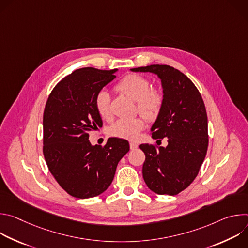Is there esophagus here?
Wrapping results in <instances>:
<instances>
[{
    "label": "esophagus",
    "mask_w": 248,
    "mask_h": 248,
    "mask_svg": "<svg viewBox=\"0 0 248 248\" xmlns=\"http://www.w3.org/2000/svg\"><path fill=\"white\" fill-rule=\"evenodd\" d=\"M129 146H130V149H131V150H134V149L137 148V144H136L135 142H130V143H129Z\"/></svg>",
    "instance_id": "obj_1"
}]
</instances>
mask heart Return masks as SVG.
Returning a JSON list of instances; mask_svg holds the SVG:
<instances>
[{"instance_id":"heart-1","label":"heart","mask_w":248,"mask_h":248,"mask_svg":"<svg viewBox=\"0 0 248 248\" xmlns=\"http://www.w3.org/2000/svg\"><path fill=\"white\" fill-rule=\"evenodd\" d=\"M116 89L137 103L138 112L147 120H155L163 107L164 95L160 89L150 88L149 80L139 75H127L116 85ZM110 94L107 90H101L95 97V108L102 119L111 117ZM144 128V122L139 119H122L117 121L111 127L113 136L134 139L138 132Z\"/></svg>"}]
</instances>
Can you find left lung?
Wrapping results in <instances>:
<instances>
[{
    "label": "left lung",
    "instance_id": "obj_1",
    "mask_svg": "<svg viewBox=\"0 0 248 248\" xmlns=\"http://www.w3.org/2000/svg\"><path fill=\"white\" fill-rule=\"evenodd\" d=\"M151 73L161 80L164 103L151 126L152 137L168 140L166 147L140 144L145 154V184L160 195H176L196 178L208 148V121L203 99L193 82L179 69L166 64L130 68Z\"/></svg>",
    "mask_w": 248,
    "mask_h": 248
}]
</instances>
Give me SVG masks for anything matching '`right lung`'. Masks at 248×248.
<instances>
[{
	"mask_svg": "<svg viewBox=\"0 0 248 248\" xmlns=\"http://www.w3.org/2000/svg\"><path fill=\"white\" fill-rule=\"evenodd\" d=\"M118 69L83 67L62 78L51 92L43 116V153L55 180L69 195L90 198L111 186L117 166L129 151L125 139L110 137L92 145L89 133L102 127L95 97L116 78Z\"/></svg>",
	"mask_w": 248,
	"mask_h": 248,
	"instance_id": "obj_1",
	"label": "right lung"
}]
</instances>
